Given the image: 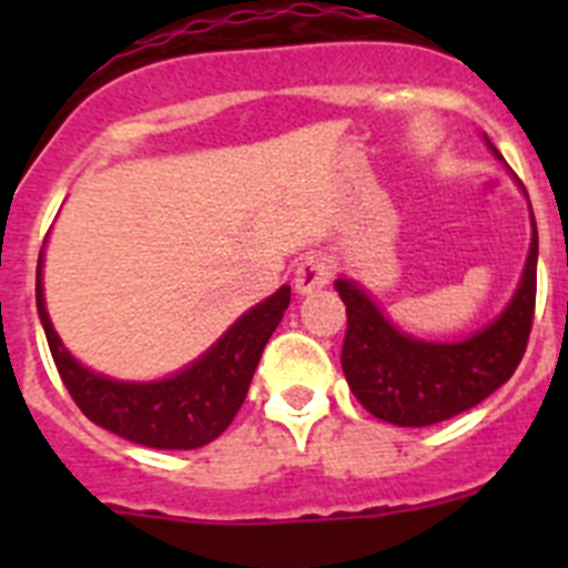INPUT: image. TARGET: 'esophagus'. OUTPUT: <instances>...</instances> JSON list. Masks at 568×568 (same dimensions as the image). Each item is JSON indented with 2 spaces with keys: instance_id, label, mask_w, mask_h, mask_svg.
<instances>
[{
  "instance_id": "esophagus-1",
  "label": "esophagus",
  "mask_w": 568,
  "mask_h": 568,
  "mask_svg": "<svg viewBox=\"0 0 568 568\" xmlns=\"http://www.w3.org/2000/svg\"><path fill=\"white\" fill-rule=\"evenodd\" d=\"M329 278H333V261L324 253L304 255V258L298 261V267H295V290H298L301 295L327 287Z\"/></svg>"
}]
</instances>
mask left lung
Masks as SVG:
<instances>
[{
	"instance_id": "obj_1",
	"label": "left lung",
	"mask_w": 568,
	"mask_h": 568,
	"mask_svg": "<svg viewBox=\"0 0 568 568\" xmlns=\"http://www.w3.org/2000/svg\"><path fill=\"white\" fill-rule=\"evenodd\" d=\"M489 148L495 150V144ZM335 290L346 304L341 366L361 406L386 424H440L489 398L524 358L538 293L535 215L529 258L515 298L489 327L455 344H433L395 329L375 301L349 278L335 281Z\"/></svg>"
}]
</instances>
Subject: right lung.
<instances>
[{"mask_svg": "<svg viewBox=\"0 0 568 568\" xmlns=\"http://www.w3.org/2000/svg\"><path fill=\"white\" fill-rule=\"evenodd\" d=\"M287 307L290 287H281L267 301L241 315L187 369L164 381L128 384V381L90 373L88 366L79 364L64 349L44 310L42 253H39L37 310L48 335L50 355L57 361L70 398L102 429L153 449H199L233 424L235 413L247 398L261 353Z\"/></svg>", "mask_w": 568, "mask_h": 568, "instance_id": "1", "label": "right lung"}]
</instances>
